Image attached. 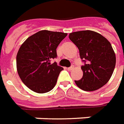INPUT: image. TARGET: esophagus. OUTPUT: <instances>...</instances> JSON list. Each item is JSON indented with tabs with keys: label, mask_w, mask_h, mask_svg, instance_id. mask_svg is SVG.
Returning <instances> with one entry per match:
<instances>
[{
	"label": "esophagus",
	"mask_w": 124,
	"mask_h": 124,
	"mask_svg": "<svg viewBox=\"0 0 124 124\" xmlns=\"http://www.w3.org/2000/svg\"><path fill=\"white\" fill-rule=\"evenodd\" d=\"M73 69V66H71V67H68V68H67V70L71 71V70H72Z\"/></svg>",
	"instance_id": "34e87169"
}]
</instances>
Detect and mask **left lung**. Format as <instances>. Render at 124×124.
Segmentation results:
<instances>
[{
	"mask_svg": "<svg viewBox=\"0 0 124 124\" xmlns=\"http://www.w3.org/2000/svg\"><path fill=\"white\" fill-rule=\"evenodd\" d=\"M69 38L85 62L81 67L83 76L75 83L85 91L99 89L108 82L116 66V54L111 44L102 35L91 30L72 32Z\"/></svg>",
	"mask_w": 124,
	"mask_h": 124,
	"instance_id": "left-lung-1",
	"label": "left lung"
}]
</instances>
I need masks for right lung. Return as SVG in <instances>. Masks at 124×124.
Segmentation results:
<instances>
[{
	"instance_id": "add662e5",
	"label": "right lung",
	"mask_w": 124,
	"mask_h": 124,
	"mask_svg": "<svg viewBox=\"0 0 124 124\" xmlns=\"http://www.w3.org/2000/svg\"><path fill=\"white\" fill-rule=\"evenodd\" d=\"M67 33L41 30L26 39L17 54V70L21 81L37 93L51 91L63 68L56 63L58 45L67 36Z\"/></svg>"
}]
</instances>
